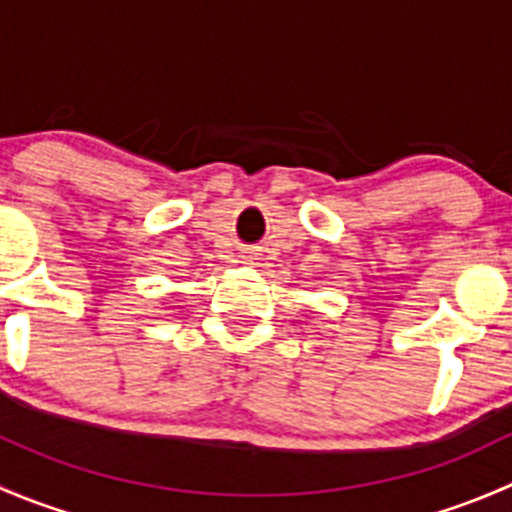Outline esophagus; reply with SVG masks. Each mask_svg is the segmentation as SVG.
I'll use <instances>...</instances> for the list:
<instances>
[{
    "label": "esophagus",
    "mask_w": 512,
    "mask_h": 512,
    "mask_svg": "<svg viewBox=\"0 0 512 512\" xmlns=\"http://www.w3.org/2000/svg\"><path fill=\"white\" fill-rule=\"evenodd\" d=\"M242 260H247V262H250V260H252V255H242Z\"/></svg>",
    "instance_id": "esophagus-1"
}]
</instances>
